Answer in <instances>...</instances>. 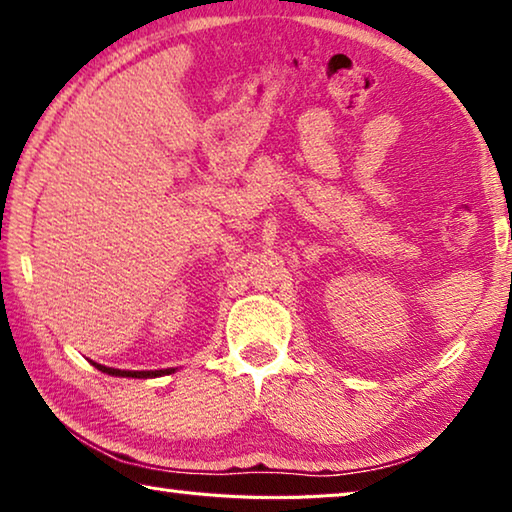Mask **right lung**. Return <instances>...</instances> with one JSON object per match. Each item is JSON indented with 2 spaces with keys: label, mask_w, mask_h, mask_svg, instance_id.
<instances>
[{
  "label": "right lung",
  "mask_w": 512,
  "mask_h": 512,
  "mask_svg": "<svg viewBox=\"0 0 512 512\" xmlns=\"http://www.w3.org/2000/svg\"><path fill=\"white\" fill-rule=\"evenodd\" d=\"M92 366L106 372V375L112 377H133V379H151V377H162V375H171V372H176L178 368H164V370H119V368H108V366H101V363H94Z\"/></svg>",
  "instance_id": "obj_1"
}]
</instances>
